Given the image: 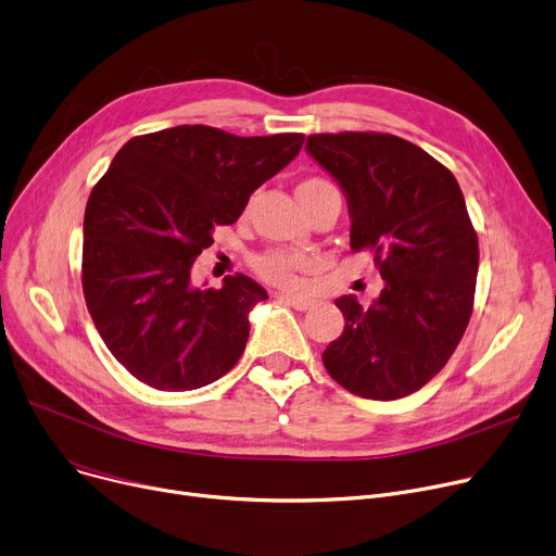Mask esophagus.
Wrapping results in <instances>:
<instances>
[{
  "label": "esophagus",
  "instance_id": "esophagus-1",
  "mask_svg": "<svg viewBox=\"0 0 556 556\" xmlns=\"http://www.w3.org/2000/svg\"><path fill=\"white\" fill-rule=\"evenodd\" d=\"M276 299L287 303V305H291V307H296V309H309L316 303L309 296H301V293H289V291H278Z\"/></svg>",
  "mask_w": 556,
  "mask_h": 556
}]
</instances>
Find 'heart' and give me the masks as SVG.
<instances>
[{"instance_id": "obj_1", "label": "heart", "mask_w": 556, "mask_h": 556, "mask_svg": "<svg viewBox=\"0 0 556 556\" xmlns=\"http://www.w3.org/2000/svg\"><path fill=\"white\" fill-rule=\"evenodd\" d=\"M320 181L323 179L312 177V179H305L299 188L314 186ZM303 267H305V257L299 253H287V251H267V253H260L253 260V269L257 271V276H263L274 285H291L296 280V271Z\"/></svg>"}]
</instances>
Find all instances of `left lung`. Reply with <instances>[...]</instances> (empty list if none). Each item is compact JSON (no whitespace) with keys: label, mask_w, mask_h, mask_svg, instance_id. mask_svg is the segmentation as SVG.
<instances>
[{"label":"left lung","mask_w":556,"mask_h":556,"mask_svg":"<svg viewBox=\"0 0 556 556\" xmlns=\"http://www.w3.org/2000/svg\"><path fill=\"white\" fill-rule=\"evenodd\" d=\"M305 150L339 181L350 247L370 249L383 278L370 307L337 299L345 328L323 364L352 395L406 397L446 366L471 318L478 236L463 190L429 152L393 135H312Z\"/></svg>","instance_id":"1"}]
</instances>
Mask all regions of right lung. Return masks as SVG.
I'll return each mask as SVG.
<instances>
[{
	"mask_svg": "<svg viewBox=\"0 0 556 556\" xmlns=\"http://www.w3.org/2000/svg\"><path fill=\"white\" fill-rule=\"evenodd\" d=\"M303 135L236 137L177 125L129 139L89 194L83 291L98 334L129 375L179 393L231 370L249 312L267 291L244 274L219 289L190 282L215 226L301 152Z\"/></svg>",
	"mask_w": 556,
	"mask_h": 556,
	"instance_id": "right-lung-1",
	"label": "right lung"
}]
</instances>
